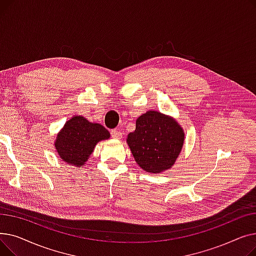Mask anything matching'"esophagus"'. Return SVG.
Wrapping results in <instances>:
<instances>
[{
	"instance_id": "1",
	"label": "esophagus",
	"mask_w": 256,
	"mask_h": 256,
	"mask_svg": "<svg viewBox=\"0 0 256 256\" xmlns=\"http://www.w3.org/2000/svg\"><path fill=\"white\" fill-rule=\"evenodd\" d=\"M111 135L114 139H120L121 136H122V132H121L120 130H111Z\"/></svg>"
}]
</instances>
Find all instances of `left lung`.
Here are the masks:
<instances>
[{
    "instance_id": "left-lung-1",
    "label": "left lung",
    "mask_w": 256,
    "mask_h": 256,
    "mask_svg": "<svg viewBox=\"0 0 256 256\" xmlns=\"http://www.w3.org/2000/svg\"><path fill=\"white\" fill-rule=\"evenodd\" d=\"M126 143L136 163L146 172L160 173L170 169L182 150L184 132L176 119L150 110L136 120V130Z\"/></svg>"
}]
</instances>
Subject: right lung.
Segmentation results:
<instances>
[{
    "instance_id": "1",
    "label": "right lung",
    "mask_w": 256,
    "mask_h": 256,
    "mask_svg": "<svg viewBox=\"0 0 256 256\" xmlns=\"http://www.w3.org/2000/svg\"><path fill=\"white\" fill-rule=\"evenodd\" d=\"M109 138V130L102 124L90 122L85 117L76 115L66 121L57 134L54 145L63 162L82 168L96 144Z\"/></svg>"
}]
</instances>
